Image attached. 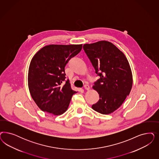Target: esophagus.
<instances>
[{
  "mask_svg": "<svg viewBox=\"0 0 159 159\" xmlns=\"http://www.w3.org/2000/svg\"><path fill=\"white\" fill-rule=\"evenodd\" d=\"M84 88L86 89V90H89V86L88 84H85L84 85Z\"/></svg>",
  "mask_w": 159,
  "mask_h": 159,
  "instance_id": "34e87169",
  "label": "esophagus"
}]
</instances>
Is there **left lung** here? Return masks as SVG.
<instances>
[{"label": "left lung", "instance_id": "obj_1", "mask_svg": "<svg viewBox=\"0 0 159 159\" xmlns=\"http://www.w3.org/2000/svg\"><path fill=\"white\" fill-rule=\"evenodd\" d=\"M83 48L100 77L93 86L99 99L92 108L110 114L122 105L131 91L133 78L129 63L123 52L109 41L85 44Z\"/></svg>", "mask_w": 159, "mask_h": 159}]
</instances>
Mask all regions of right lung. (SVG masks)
<instances>
[{"label": "right lung", "instance_id": "1", "mask_svg": "<svg viewBox=\"0 0 159 159\" xmlns=\"http://www.w3.org/2000/svg\"><path fill=\"white\" fill-rule=\"evenodd\" d=\"M82 44H51L43 47L31 60L28 85L31 96L41 111L54 115L65 112L73 91L69 80L66 84L65 67L82 49Z\"/></svg>", "mask_w": 159, "mask_h": 159}]
</instances>
